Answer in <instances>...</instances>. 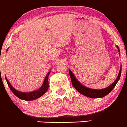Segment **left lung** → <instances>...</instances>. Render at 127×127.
Masks as SVG:
<instances>
[{
    "label": "left lung",
    "instance_id": "obj_1",
    "mask_svg": "<svg viewBox=\"0 0 127 127\" xmlns=\"http://www.w3.org/2000/svg\"><path fill=\"white\" fill-rule=\"evenodd\" d=\"M116 47L118 48L119 52V47L118 45H116ZM121 69H122V68H121H121H120L119 73L118 77H117L116 79L114 80V82L111 84V85L108 86L107 88L100 90L91 89V88H87V87H85L84 85H83L82 84H80L79 82V80L76 78V77L74 76V74H73V73H72L70 69H69V76H70L71 80L72 85H73L75 89L78 91L79 93H80L82 95H84V96L88 97L100 98L107 96V95H108V94L113 90V89L114 88V87H115L116 85L117 84V83H118V82L119 81V80L120 77H121Z\"/></svg>",
    "mask_w": 127,
    "mask_h": 127
}]
</instances>
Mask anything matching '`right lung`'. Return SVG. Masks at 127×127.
<instances>
[{"label":"right lung","instance_id":"1","mask_svg":"<svg viewBox=\"0 0 127 127\" xmlns=\"http://www.w3.org/2000/svg\"><path fill=\"white\" fill-rule=\"evenodd\" d=\"M6 50H8V49ZM50 73V71L47 73L42 87H40L39 90L29 93H24L21 92V91H17V90L15 89L14 87L11 85V84L9 83L8 80L6 76H5V79H6V82H7L9 88H10V90H11L12 92L14 94V95H16L17 97L19 98L20 99H23V100L28 101V100H33L37 99V98H39L40 97H41L42 95H43L46 92H47L48 89V77Z\"/></svg>","mask_w":127,"mask_h":127}]
</instances>
